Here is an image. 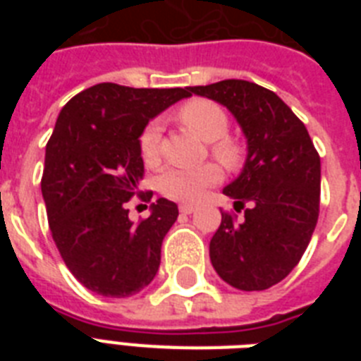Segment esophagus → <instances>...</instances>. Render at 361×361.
Instances as JSON below:
<instances>
[{
    "label": "esophagus",
    "instance_id": "obj_1",
    "mask_svg": "<svg viewBox=\"0 0 361 361\" xmlns=\"http://www.w3.org/2000/svg\"><path fill=\"white\" fill-rule=\"evenodd\" d=\"M195 209H197V206H195V204H180L181 214H192Z\"/></svg>",
    "mask_w": 361,
    "mask_h": 361
}]
</instances>
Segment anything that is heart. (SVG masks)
Here are the masks:
<instances>
[{"mask_svg": "<svg viewBox=\"0 0 361 361\" xmlns=\"http://www.w3.org/2000/svg\"><path fill=\"white\" fill-rule=\"evenodd\" d=\"M181 123L189 127L202 140L212 142V152L226 166L240 163V146L231 138H225L228 129V118L219 104L206 99H192L180 109ZM159 142H161V123L152 121L140 135V153L146 164L159 161ZM221 180V170L215 164H200L192 169L170 166L159 176V191L164 197L192 202L202 197L208 187Z\"/></svg>", "mask_w": 361, "mask_h": 361, "instance_id": "heart-1", "label": "heart"}]
</instances>
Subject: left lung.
Wrapping results in <instances>:
<instances>
[{
  "mask_svg": "<svg viewBox=\"0 0 361 361\" xmlns=\"http://www.w3.org/2000/svg\"><path fill=\"white\" fill-rule=\"evenodd\" d=\"M189 93L223 104L247 138L240 176L223 189L243 219L221 214L209 241L219 277L238 290H266L296 268L319 221L320 157L307 129L274 92L221 80ZM247 208L245 209V206Z\"/></svg>",
  "mask_w": 361,
  "mask_h": 361,
  "instance_id": "obj_1",
  "label": "left lung"
}]
</instances>
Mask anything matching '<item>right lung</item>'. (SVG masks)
I'll list each match as a JSON object with an SVG mask.
<instances>
[{
	"label": "right lung",
	"mask_w": 361,
	"mask_h": 361,
	"mask_svg": "<svg viewBox=\"0 0 361 361\" xmlns=\"http://www.w3.org/2000/svg\"><path fill=\"white\" fill-rule=\"evenodd\" d=\"M185 97H191L189 87L104 82L75 95L59 112L47 144L41 191L65 266L95 294L133 296L157 274L178 206L159 198L147 219L133 223L127 202L144 176L140 135L147 121Z\"/></svg>",
	"instance_id": "obj_1"
}]
</instances>
